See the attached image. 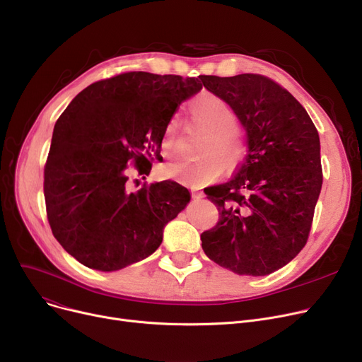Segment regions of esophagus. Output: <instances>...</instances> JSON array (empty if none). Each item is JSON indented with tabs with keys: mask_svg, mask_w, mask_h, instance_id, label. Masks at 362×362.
<instances>
[{
	"mask_svg": "<svg viewBox=\"0 0 362 362\" xmlns=\"http://www.w3.org/2000/svg\"><path fill=\"white\" fill-rule=\"evenodd\" d=\"M192 198H194V199H201V198H204V194H202V192L192 191Z\"/></svg>",
	"mask_w": 362,
	"mask_h": 362,
	"instance_id": "1",
	"label": "esophagus"
}]
</instances>
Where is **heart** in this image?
<instances>
[{"label": "heart", "mask_w": 362, "mask_h": 362, "mask_svg": "<svg viewBox=\"0 0 362 362\" xmlns=\"http://www.w3.org/2000/svg\"><path fill=\"white\" fill-rule=\"evenodd\" d=\"M189 110L198 124L210 130L202 144V152L208 156L197 161L175 160L165 163L161 167V173L167 179L198 186L210 183L221 176L223 164L227 170H233L242 161L245 148L236 127V111L220 95L204 90L191 101ZM179 136L180 117L173 116L167 122L160 139V148L165 157L176 154ZM214 153L222 158L223 163Z\"/></svg>", "instance_id": "1"}]
</instances>
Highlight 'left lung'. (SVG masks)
<instances>
[{"mask_svg":"<svg viewBox=\"0 0 362 362\" xmlns=\"http://www.w3.org/2000/svg\"><path fill=\"white\" fill-rule=\"evenodd\" d=\"M236 111L248 154L229 182L208 192L220 211L201 235L206 257L240 276H267L305 246L322 173L318 132L291 92L261 74L202 76Z\"/></svg>","mask_w":362,"mask_h":362,"instance_id":"8db88e82","label":"left lung"}]
</instances>
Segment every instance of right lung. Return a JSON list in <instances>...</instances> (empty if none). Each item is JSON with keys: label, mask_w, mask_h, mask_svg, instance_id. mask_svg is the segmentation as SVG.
<instances>
[{"label": "right lung", "mask_w": 362, "mask_h": 362, "mask_svg": "<svg viewBox=\"0 0 362 362\" xmlns=\"http://www.w3.org/2000/svg\"><path fill=\"white\" fill-rule=\"evenodd\" d=\"M201 89V76L123 73L85 88L57 120L44 171L47 216L81 264L117 272L157 251L191 194L176 182L130 192L127 164L149 175L167 122Z\"/></svg>", "instance_id": "right-lung-1"}]
</instances>
